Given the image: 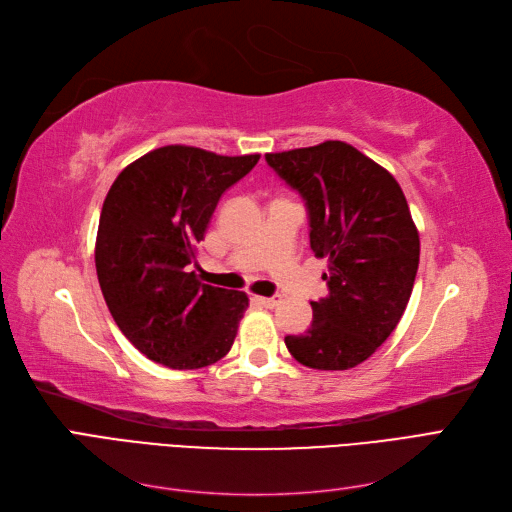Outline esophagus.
Segmentation results:
<instances>
[{"label": "esophagus", "instance_id": "esophagus-1", "mask_svg": "<svg viewBox=\"0 0 512 512\" xmlns=\"http://www.w3.org/2000/svg\"><path fill=\"white\" fill-rule=\"evenodd\" d=\"M256 301H258L262 307L273 309V307H277V305L282 303V297H280V294H273V297H258Z\"/></svg>", "mask_w": 512, "mask_h": 512}]
</instances>
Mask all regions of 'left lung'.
<instances>
[{"instance_id": "8db88e82", "label": "left lung", "mask_w": 512, "mask_h": 512, "mask_svg": "<svg viewBox=\"0 0 512 512\" xmlns=\"http://www.w3.org/2000/svg\"><path fill=\"white\" fill-rule=\"evenodd\" d=\"M267 164L309 215V245L329 260V294L312 301V327L286 335L301 365L342 371L369 359L406 312L421 241L389 170L342 141L267 153Z\"/></svg>"}]
</instances>
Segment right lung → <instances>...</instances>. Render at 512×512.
I'll return each instance as SVG.
<instances>
[{
    "label": "right lung",
    "instance_id": "1",
    "mask_svg": "<svg viewBox=\"0 0 512 512\" xmlns=\"http://www.w3.org/2000/svg\"><path fill=\"white\" fill-rule=\"evenodd\" d=\"M260 160L185 145L153 149L108 190L96 271L113 320L132 346L170 369L220 361L250 305L245 292L198 282L196 245L220 196Z\"/></svg>",
    "mask_w": 512,
    "mask_h": 512
}]
</instances>
